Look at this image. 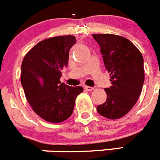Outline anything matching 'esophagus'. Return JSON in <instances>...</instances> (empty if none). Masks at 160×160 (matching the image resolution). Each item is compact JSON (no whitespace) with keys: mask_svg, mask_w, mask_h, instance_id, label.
I'll list each match as a JSON object with an SVG mask.
<instances>
[{"mask_svg":"<svg viewBox=\"0 0 160 160\" xmlns=\"http://www.w3.org/2000/svg\"><path fill=\"white\" fill-rule=\"evenodd\" d=\"M85 88H86V90H88V91H92V90H93V89H94V87H92V86H85Z\"/></svg>","mask_w":160,"mask_h":160,"instance_id":"esophagus-1","label":"esophagus"}]
</instances>
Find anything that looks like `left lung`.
I'll use <instances>...</instances> for the list:
<instances>
[{
    "label": "left lung",
    "instance_id": "left-lung-1",
    "mask_svg": "<svg viewBox=\"0 0 160 160\" xmlns=\"http://www.w3.org/2000/svg\"><path fill=\"white\" fill-rule=\"evenodd\" d=\"M100 48L112 86L105 88L107 100L97 107L100 115L117 119L127 115L138 100L144 81V59L126 38L104 33L92 34Z\"/></svg>",
    "mask_w": 160,
    "mask_h": 160
}]
</instances>
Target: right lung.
Wrapping results in <instances>:
<instances>
[{
    "label": "right lung",
    "instance_id": "add662e5",
    "mask_svg": "<svg viewBox=\"0 0 160 160\" xmlns=\"http://www.w3.org/2000/svg\"><path fill=\"white\" fill-rule=\"evenodd\" d=\"M74 44L73 35L45 39L31 48L22 60L21 84L27 100L45 121L57 123L69 118L76 97L83 91L82 86L72 87L60 81Z\"/></svg>",
    "mask_w": 160,
    "mask_h": 160
}]
</instances>
